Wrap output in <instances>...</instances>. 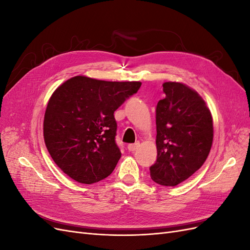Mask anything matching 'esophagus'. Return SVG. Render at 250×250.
I'll use <instances>...</instances> for the list:
<instances>
[{
	"mask_svg": "<svg viewBox=\"0 0 250 250\" xmlns=\"http://www.w3.org/2000/svg\"><path fill=\"white\" fill-rule=\"evenodd\" d=\"M139 146H140V143L137 142V143H134V144H129V145L127 146V148H128V150H129V151H135V150L139 148Z\"/></svg>",
	"mask_w": 250,
	"mask_h": 250,
	"instance_id": "34e87169",
	"label": "esophagus"
}]
</instances>
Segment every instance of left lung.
<instances>
[{
    "instance_id": "left-lung-1",
    "label": "left lung",
    "mask_w": 250,
    "mask_h": 250,
    "mask_svg": "<svg viewBox=\"0 0 250 250\" xmlns=\"http://www.w3.org/2000/svg\"><path fill=\"white\" fill-rule=\"evenodd\" d=\"M156 106L157 158L150 167L156 184L174 187L206 162L213 144V118L197 92L180 82H165Z\"/></svg>"
}]
</instances>
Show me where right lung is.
I'll list each match as a JSON object with an SVG mask.
<instances>
[{
	"label": "right lung",
	"instance_id": "1",
	"mask_svg": "<svg viewBox=\"0 0 250 250\" xmlns=\"http://www.w3.org/2000/svg\"><path fill=\"white\" fill-rule=\"evenodd\" d=\"M139 81H104L76 76L51 96L43 139L53 161L80 184L110 175L121 157L115 112L141 87Z\"/></svg>",
	"mask_w": 250,
	"mask_h": 250
}]
</instances>
